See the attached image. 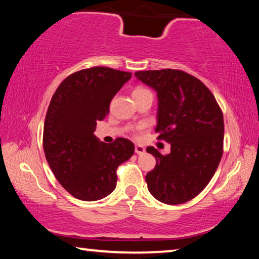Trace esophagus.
Wrapping results in <instances>:
<instances>
[{
  "label": "esophagus",
  "instance_id": "obj_1",
  "mask_svg": "<svg viewBox=\"0 0 259 259\" xmlns=\"http://www.w3.org/2000/svg\"><path fill=\"white\" fill-rule=\"evenodd\" d=\"M135 152H136V154H138V155L144 154V153H145V148H144L143 146H140V145H136L135 146Z\"/></svg>",
  "mask_w": 259,
  "mask_h": 259
}]
</instances>
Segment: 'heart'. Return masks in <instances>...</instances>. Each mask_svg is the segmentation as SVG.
I'll list each match as a JSON object with an SVG mask.
<instances>
[{"mask_svg":"<svg viewBox=\"0 0 259 259\" xmlns=\"http://www.w3.org/2000/svg\"><path fill=\"white\" fill-rule=\"evenodd\" d=\"M131 95H133V98L135 99V102H136V100H138L139 98L144 97V96L151 95V91L148 90V89H146V88L138 85V87H135V88H134L133 93H131Z\"/></svg>","mask_w":259,"mask_h":259,"instance_id":"obj_1","label":"heart"}]
</instances>
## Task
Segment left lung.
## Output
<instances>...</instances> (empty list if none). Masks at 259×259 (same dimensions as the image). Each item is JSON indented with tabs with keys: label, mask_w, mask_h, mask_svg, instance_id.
<instances>
[{
	"label": "left lung",
	"mask_w": 259,
	"mask_h": 259,
	"mask_svg": "<svg viewBox=\"0 0 259 259\" xmlns=\"http://www.w3.org/2000/svg\"><path fill=\"white\" fill-rule=\"evenodd\" d=\"M135 76L157 93V139L171 145L166 155L146 148L156 160L146 175L148 191L166 204L187 202L204 190L221 162L222 109L199 78L181 69L139 71Z\"/></svg>",
	"instance_id": "left-lung-1"
}]
</instances>
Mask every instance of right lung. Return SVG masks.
<instances>
[{
	"instance_id": "right-lung-1",
	"label": "right lung",
	"mask_w": 259,
	"mask_h": 259,
	"mask_svg": "<svg viewBox=\"0 0 259 259\" xmlns=\"http://www.w3.org/2000/svg\"><path fill=\"white\" fill-rule=\"evenodd\" d=\"M131 73L109 67L81 69L57 88L46 115L43 150L59 184L74 198L96 201L116 187V169L135 152L129 139L106 144L94 135L97 121Z\"/></svg>"
}]
</instances>
